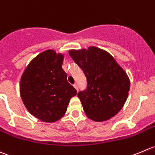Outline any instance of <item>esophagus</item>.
Returning a JSON list of instances; mask_svg holds the SVG:
<instances>
[{
  "mask_svg": "<svg viewBox=\"0 0 155 155\" xmlns=\"http://www.w3.org/2000/svg\"><path fill=\"white\" fill-rule=\"evenodd\" d=\"M73 86H74V87L76 89V90H77V91H78V84H74Z\"/></svg>",
  "mask_w": 155,
  "mask_h": 155,
  "instance_id": "34e87169",
  "label": "esophagus"
}]
</instances>
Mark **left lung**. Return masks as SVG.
Instances as JSON below:
<instances>
[{"label":"left lung","instance_id":"1","mask_svg":"<svg viewBox=\"0 0 155 155\" xmlns=\"http://www.w3.org/2000/svg\"><path fill=\"white\" fill-rule=\"evenodd\" d=\"M68 53L87 78V90L78 93L86 115L96 122L115 116L126 102L130 87L124 70L110 53L98 47Z\"/></svg>","mask_w":155,"mask_h":155}]
</instances>
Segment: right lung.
<instances>
[{
  "instance_id": "right-lung-1",
  "label": "right lung",
  "mask_w": 155,
  "mask_h": 155,
  "mask_svg": "<svg viewBox=\"0 0 155 155\" xmlns=\"http://www.w3.org/2000/svg\"><path fill=\"white\" fill-rule=\"evenodd\" d=\"M64 55L53 50L42 52L25 68L19 91L28 112L41 121L53 123L62 118L77 90L67 81L62 68Z\"/></svg>"
}]
</instances>
